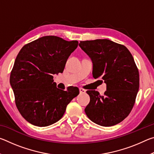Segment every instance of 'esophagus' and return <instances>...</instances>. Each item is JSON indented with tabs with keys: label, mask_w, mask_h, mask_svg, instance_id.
<instances>
[{
	"label": "esophagus",
	"mask_w": 154,
	"mask_h": 154,
	"mask_svg": "<svg viewBox=\"0 0 154 154\" xmlns=\"http://www.w3.org/2000/svg\"><path fill=\"white\" fill-rule=\"evenodd\" d=\"M79 92H80L81 94H82V93H85V92H86V90H84V89H83V88H79Z\"/></svg>",
	"instance_id": "esophagus-1"
}]
</instances>
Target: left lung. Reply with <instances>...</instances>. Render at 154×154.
<instances>
[{"label":"left lung","instance_id":"1","mask_svg":"<svg viewBox=\"0 0 154 154\" xmlns=\"http://www.w3.org/2000/svg\"><path fill=\"white\" fill-rule=\"evenodd\" d=\"M79 45L92 62V75L106 85L105 95L88 90L90 101L85 112L102 126H114L128 116L139 88V74L131 53L109 39L80 41Z\"/></svg>","mask_w":154,"mask_h":154}]
</instances>
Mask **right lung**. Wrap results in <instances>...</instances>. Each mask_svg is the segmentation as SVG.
I'll use <instances>...</instances> for the list:
<instances>
[{"label": "right lung", "mask_w": 154, "mask_h": 154, "mask_svg": "<svg viewBox=\"0 0 154 154\" xmlns=\"http://www.w3.org/2000/svg\"><path fill=\"white\" fill-rule=\"evenodd\" d=\"M78 41L45 36L25 45L15 59L10 76L15 104L31 124L44 127L60 120L66 106L79 94L77 87L58 89L53 75L63 72Z\"/></svg>", "instance_id": "obj_1"}]
</instances>
